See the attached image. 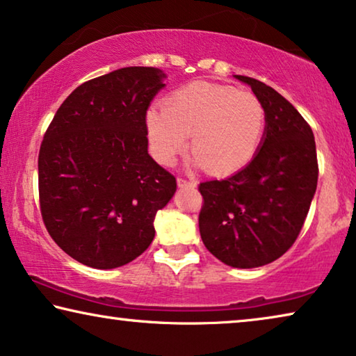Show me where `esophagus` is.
<instances>
[{"label":"esophagus","instance_id":"1","mask_svg":"<svg viewBox=\"0 0 356 356\" xmlns=\"http://www.w3.org/2000/svg\"><path fill=\"white\" fill-rule=\"evenodd\" d=\"M177 184H179V187H196L195 180H188L184 177H177Z\"/></svg>","mask_w":356,"mask_h":356}]
</instances>
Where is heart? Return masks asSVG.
<instances>
[{"label": "heart", "mask_w": 356, "mask_h": 356, "mask_svg": "<svg viewBox=\"0 0 356 356\" xmlns=\"http://www.w3.org/2000/svg\"><path fill=\"white\" fill-rule=\"evenodd\" d=\"M265 132V108L249 91L227 84L196 81L174 91L163 110L147 113V134L153 156L172 164L187 148L196 164L211 174L240 171L256 155Z\"/></svg>", "instance_id": "b5f03b06"}]
</instances>
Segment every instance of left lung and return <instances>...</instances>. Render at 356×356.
Instances as JSON below:
<instances>
[{
	"instance_id": "1",
	"label": "left lung",
	"mask_w": 356,
	"mask_h": 356,
	"mask_svg": "<svg viewBox=\"0 0 356 356\" xmlns=\"http://www.w3.org/2000/svg\"><path fill=\"white\" fill-rule=\"evenodd\" d=\"M235 78L251 86L265 108L262 147L241 171L200 184L198 224L212 256L254 268L294 245L316 190L318 160L310 124L283 95L259 79Z\"/></svg>"
}]
</instances>
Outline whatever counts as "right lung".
<instances>
[{
  "instance_id": "right-lung-1",
  "label": "right lung",
  "mask_w": 356,
  "mask_h": 356,
  "mask_svg": "<svg viewBox=\"0 0 356 356\" xmlns=\"http://www.w3.org/2000/svg\"><path fill=\"white\" fill-rule=\"evenodd\" d=\"M163 78L158 68L126 67L89 79L63 100L42 137V222L57 246L88 267L139 257L177 188L148 155L147 110Z\"/></svg>"
}]
</instances>
